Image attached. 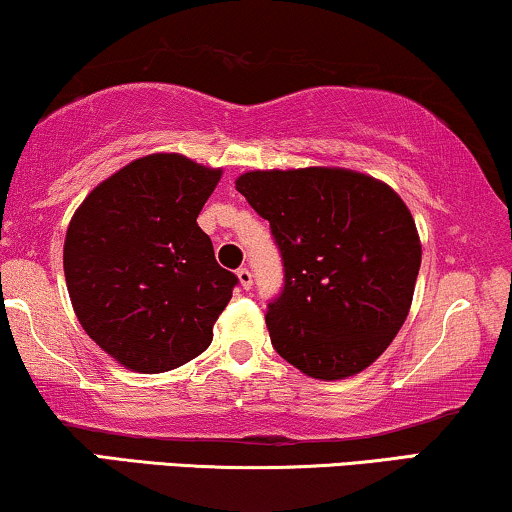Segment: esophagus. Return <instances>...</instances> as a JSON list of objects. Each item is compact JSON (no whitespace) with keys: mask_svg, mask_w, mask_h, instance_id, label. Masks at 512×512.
<instances>
[{"mask_svg":"<svg viewBox=\"0 0 512 512\" xmlns=\"http://www.w3.org/2000/svg\"><path fill=\"white\" fill-rule=\"evenodd\" d=\"M237 277H239V285H242L244 289H249L251 285H254V275H251V270L246 266L237 270Z\"/></svg>","mask_w":512,"mask_h":512,"instance_id":"obj_1","label":"esophagus"}]
</instances>
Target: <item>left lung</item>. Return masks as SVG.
<instances>
[{"mask_svg": "<svg viewBox=\"0 0 512 512\" xmlns=\"http://www.w3.org/2000/svg\"><path fill=\"white\" fill-rule=\"evenodd\" d=\"M235 185L282 256V292L266 311L275 351L315 380L368 368L413 301L422 249L408 206L344 168L251 170Z\"/></svg>", "mask_w": 512, "mask_h": 512, "instance_id": "left-lung-1", "label": "left lung"}]
</instances>
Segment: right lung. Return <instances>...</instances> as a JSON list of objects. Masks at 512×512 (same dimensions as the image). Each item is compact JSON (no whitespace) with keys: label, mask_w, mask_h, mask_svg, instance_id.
<instances>
[{"label":"right lung","mask_w":512,"mask_h":512,"mask_svg":"<svg viewBox=\"0 0 512 512\" xmlns=\"http://www.w3.org/2000/svg\"><path fill=\"white\" fill-rule=\"evenodd\" d=\"M220 170L178 154L137 159L94 187L68 225L63 273L82 330L135 372L208 349L237 287L197 225Z\"/></svg>","instance_id":"add662e5"}]
</instances>
